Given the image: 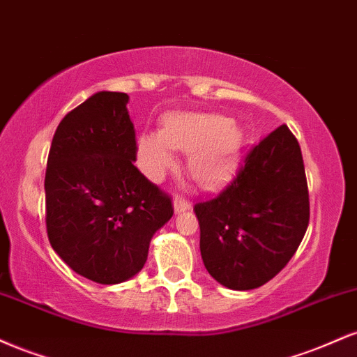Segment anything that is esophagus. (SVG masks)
<instances>
[{"label": "esophagus", "instance_id": "34e87169", "mask_svg": "<svg viewBox=\"0 0 357 357\" xmlns=\"http://www.w3.org/2000/svg\"><path fill=\"white\" fill-rule=\"evenodd\" d=\"M173 206H174V213H176V215H179V213H184V211L190 210L191 203L188 202V199H184V198H174Z\"/></svg>", "mask_w": 357, "mask_h": 357}]
</instances>
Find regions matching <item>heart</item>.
<instances>
[{"label": "heart", "mask_w": 357, "mask_h": 357, "mask_svg": "<svg viewBox=\"0 0 357 357\" xmlns=\"http://www.w3.org/2000/svg\"><path fill=\"white\" fill-rule=\"evenodd\" d=\"M245 130L220 114L178 112L162 119L161 129L144 130L137 137V162L153 181L178 165V149L190 153L188 166L202 184L227 181L240 162Z\"/></svg>", "instance_id": "1"}]
</instances>
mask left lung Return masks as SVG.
<instances>
[{
	"label": "left lung",
	"instance_id": "1",
	"mask_svg": "<svg viewBox=\"0 0 357 357\" xmlns=\"http://www.w3.org/2000/svg\"><path fill=\"white\" fill-rule=\"evenodd\" d=\"M195 213L203 264L218 284L252 290L272 280L309 225L304 159L289 127L261 139L236 178Z\"/></svg>",
	"mask_w": 357,
	"mask_h": 357
}]
</instances>
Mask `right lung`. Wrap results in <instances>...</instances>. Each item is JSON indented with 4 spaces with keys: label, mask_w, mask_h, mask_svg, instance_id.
Segmentation results:
<instances>
[{
    "label": "right lung",
    "mask_w": 357,
    "mask_h": 357,
    "mask_svg": "<svg viewBox=\"0 0 357 357\" xmlns=\"http://www.w3.org/2000/svg\"><path fill=\"white\" fill-rule=\"evenodd\" d=\"M129 96L102 92L61 119L45 174L52 248L79 275L114 285L144 267L171 198L139 173Z\"/></svg>",
    "instance_id": "right-lung-1"
}]
</instances>
